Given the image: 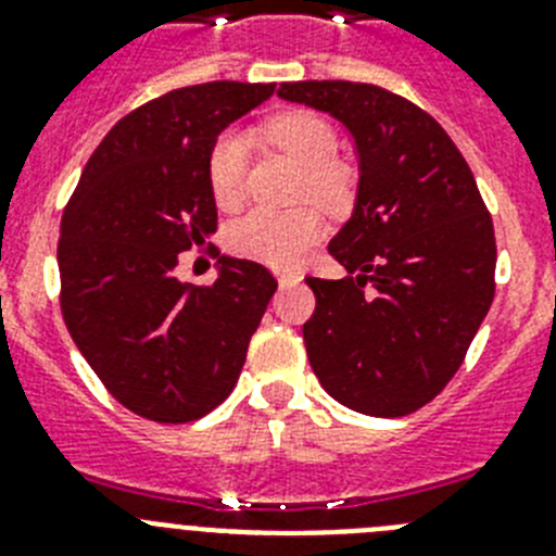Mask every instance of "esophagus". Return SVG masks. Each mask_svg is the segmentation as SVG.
I'll return each instance as SVG.
<instances>
[{"label": "esophagus", "mask_w": 556, "mask_h": 556, "mask_svg": "<svg viewBox=\"0 0 556 556\" xmlns=\"http://www.w3.org/2000/svg\"><path fill=\"white\" fill-rule=\"evenodd\" d=\"M303 275L301 273H278V283L281 287H294V283H301Z\"/></svg>", "instance_id": "1"}]
</instances>
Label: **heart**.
Here are the masks:
<instances>
[{
    "instance_id": "1",
    "label": "heart",
    "mask_w": 556,
    "mask_h": 556,
    "mask_svg": "<svg viewBox=\"0 0 556 556\" xmlns=\"http://www.w3.org/2000/svg\"><path fill=\"white\" fill-rule=\"evenodd\" d=\"M267 139L303 166V194H312L328 208H345L353 200V172L339 164L337 136L314 113H281L264 127ZM244 159L248 139L225 130L208 152V186L219 208H236L244 198ZM323 233L320 211L301 205L292 211L253 208L228 228V248L244 258L269 267H292Z\"/></svg>"
}]
</instances>
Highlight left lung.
Returning <instances> with one entry per match:
<instances>
[{
    "instance_id": "1",
    "label": "left lung",
    "mask_w": 556,
    "mask_h": 556,
    "mask_svg": "<svg viewBox=\"0 0 556 556\" xmlns=\"http://www.w3.org/2000/svg\"><path fill=\"white\" fill-rule=\"evenodd\" d=\"M278 97L342 122L358 155L351 219L328 244L348 275L306 278L308 362L339 404L404 417L443 392L495 294L493 219L448 132L370 83H283Z\"/></svg>"
}]
</instances>
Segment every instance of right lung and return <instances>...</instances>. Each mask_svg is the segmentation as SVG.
Here are the masks:
<instances>
[{"instance_id":"1","label":"right lung","mask_w":556,"mask_h":556,"mask_svg":"<svg viewBox=\"0 0 556 556\" xmlns=\"http://www.w3.org/2000/svg\"><path fill=\"white\" fill-rule=\"evenodd\" d=\"M273 91L214 80L136 108L88 159L63 211L68 333L108 392L155 424H189L223 404L278 289L267 267L233 255H219L211 287L175 275L184 250L217 233L211 144Z\"/></svg>"}]
</instances>
